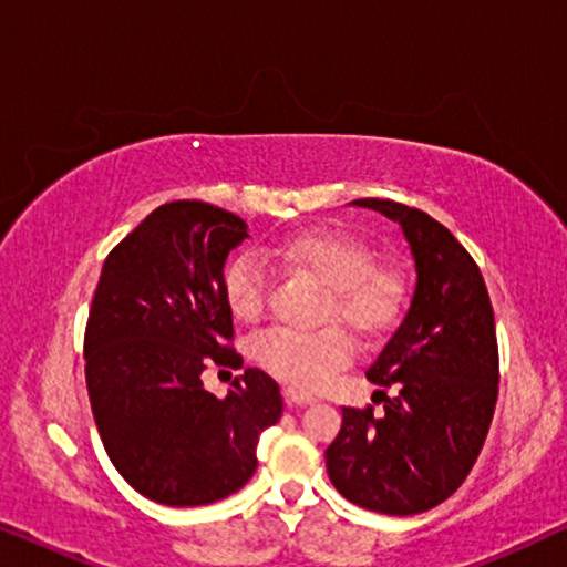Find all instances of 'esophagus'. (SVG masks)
<instances>
[{"label":"esophagus","instance_id":"1","mask_svg":"<svg viewBox=\"0 0 567 567\" xmlns=\"http://www.w3.org/2000/svg\"><path fill=\"white\" fill-rule=\"evenodd\" d=\"M284 398H286V405H289V408H305V405H312V402H317L315 394L301 392V390H297V386H286Z\"/></svg>","mask_w":567,"mask_h":567}]
</instances>
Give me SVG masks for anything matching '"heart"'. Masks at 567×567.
<instances>
[{
	"label": "heart",
	"instance_id": "1",
	"mask_svg": "<svg viewBox=\"0 0 567 567\" xmlns=\"http://www.w3.org/2000/svg\"><path fill=\"white\" fill-rule=\"evenodd\" d=\"M270 255L284 268L322 286L320 322H336L353 338L382 336L405 309V278L400 270L377 266V252L361 239L338 231H307L281 239ZM221 291L237 320H258L268 299V274L258 255H235L221 274ZM255 359L274 377L312 390L343 367L348 346L336 328L317 332L274 328L255 340Z\"/></svg>",
	"mask_w": 567,
	"mask_h": 567
}]
</instances>
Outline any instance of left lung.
<instances>
[{"label":"left lung","instance_id":"obj_1","mask_svg":"<svg viewBox=\"0 0 567 567\" xmlns=\"http://www.w3.org/2000/svg\"><path fill=\"white\" fill-rule=\"evenodd\" d=\"M400 224L415 262V291L400 328L367 377L390 386L384 413L343 408L324 452L330 483L355 506L386 516L423 514L470 475L498 400V343L483 274L433 216L361 198Z\"/></svg>","mask_w":567,"mask_h":567}]
</instances>
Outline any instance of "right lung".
Segmentation results:
<instances>
[{"instance_id": "obj_1", "label": "right lung", "mask_w": 567, "mask_h": 567, "mask_svg": "<svg viewBox=\"0 0 567 567\" xmlns=\"http://www.w3.org/2000/svg\"><path fill=\"white\" fill-rule=\"evenodd\" d=\"M250 237L239 216L173 200L146 216L103 262L84 332V377L105 452L123 480L162 506H206L258 467L260 433L284 400L247 369L216 398L208 363L243 361L221 291L229 252Z\"/></svg>"}]
</instances>
